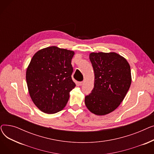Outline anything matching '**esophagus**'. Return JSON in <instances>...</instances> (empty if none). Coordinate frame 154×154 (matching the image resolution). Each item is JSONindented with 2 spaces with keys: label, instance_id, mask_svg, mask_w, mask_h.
Here are the masks:
<instances>
[{
  "label": "esophagus",
  "instance_id": "obj_1",
  "mask_svg": "<svg viewBox=\"0 0 154 154\" xmlns=\"http://www.w3.org/2000/svg\"><path fill=\"white\" fill-rule=\"evenodd\" d=\"M84 84V81H82V82H79V85H80V86Z\"/></svg>",
  "mask_w": 154,
  "mask_h": 154
}]
</instances>
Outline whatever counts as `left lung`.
<instances>
[{"label": "left lung", "instance_id": "left-lung-1", "mask_svg": "<svg viewBox=\"0 0 154 154\" xmlns=\"http://www.w3.org/2000/svg\"><path fill=\"white\" fill-rule=\"evenodd\" d=\"M94 72V87L85 96L87 108L97 116L115 110L130 88L132 76L127 60L117 53L92 52L89 54Z\"/></svg>", "mask_w": 154, "mask_h": 154}]
</instances>
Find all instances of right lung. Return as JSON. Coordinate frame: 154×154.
<instances>
[{"instance_id":"obj_1","label":"right lung","mask_w":154,"mask_h":154,"mask_svg":"<svg viewBox=\"0 0 154 154\" xmlns=\"http://www.w3.org/2000/svg\"><path fill=\"white\" fill-rule=\"evenodd\" d=\"M74 54V51L51 46L32 57L26 81L30 98L40 110L52 114L66 106L70 92L76 86L71 77Z\"/></svg>"}]
</instances>
